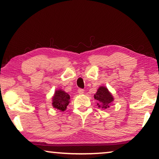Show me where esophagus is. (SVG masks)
I'll return each instance as SVG.
<instances>
[{"instance_id":"esophagus-1","label":"esophagus","mask_w":159,"mask_h":159,"mask_svg":"<svg viewBox=\"0 0 159 159\" xmlns=\"http://www.w3.org/2000/svg\"><path fill=\"white\" fill-rule=\"evenodd\" d=\"M78 92H79V93H80V94H83V93H84V90L82 89H78Z\"/></svg>"}]
</instances>
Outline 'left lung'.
<instances>
[{"mask_svg":"<svg viewBox=\"0 0 159 159\" xmlns=\"http://www.w3.org/2000/svg\"><path fill=\"white\" fill-rule=\"evenodd\" d=\"M94 99L98 102V107L102 109L109 108L111 102L114 101V97L105 86H100L94 94Z\"/></svg>","mask_w":159,"mask_h":159,"instance_id":"obj_1","label":"left lung"}]
</instances>
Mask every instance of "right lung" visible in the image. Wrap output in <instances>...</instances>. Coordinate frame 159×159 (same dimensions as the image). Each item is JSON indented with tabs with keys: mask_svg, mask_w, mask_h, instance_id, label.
Instances as JSON below:
<instances>
[{
	"mask_svg": "<svg viewBox=\"0 0 159 159\" xmlns=\"http://www.w3.org/2000/svg\"><path fill=\"white\" fill-rule=\"evenodd\" d=\"M70 102V95L61 89H58L55 92L52 97V106L57 110L64 111Z\"/></svg>",
	"mask_w": 159,
	"mask_h": 159,
	"instance_id": "right-lung-1",
	"label": "right lung"
}]
</instances>
